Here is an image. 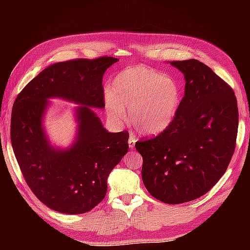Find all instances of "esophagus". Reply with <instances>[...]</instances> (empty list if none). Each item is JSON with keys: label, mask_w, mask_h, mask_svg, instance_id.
<instances>
[{"label": "esophagus", "mask_w": 250, "mask_h": 250, "mask_svg": "<svg viewBox=\"0 0 250 250\" xmlns=\"http://www.w3.org/2000/svg\"><path fill=\"white\" fill-rule=\"evenodd\" d=\"M128 143H129L130 149H132V147H134V145H135V139L133 137H130Z\"/></svg>", "instance_id": "obj_1"}]
</instances>
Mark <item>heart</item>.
Masks as SVG:
<instances>
[{
	"label": "heart",
	"mask_w": 250,
	"mask_h": 250,
	"mask_svg": "<svg viewBox=\"0 0 250 250\" xmlns=\"http://www.w3.org/2000/svg\"><path fill=\"white\" fill-rule=\"evenodd\" d=\"M182 101V88L172 76L145 66L122 70L105 96V109L116 122H125L130 110L134 129L143 135H156L174 121Z\"/></svg>",
	"instance_id": "b5f03b06"
}]
</instances>
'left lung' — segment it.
Masks as SVG:
<instances>
[{
    "instance_id": "1",
    "label": "left lung",
    "mask_w": 250,
    "mask_h": 250,
    "mask_svg": "<svg viewBox=\"0 0 250 250\" xmlns=\"http://www.w3.org/2000/svg\"><path fill=\"white\" fill-rule=\"evenodd\" d=\"M170 64L183 73L184 97L164 132L135 143L142 155V181L167 204L194 201L225 173L236 146L238 108L234 90L196 59Z\"/></svg>"
}]
</instances>
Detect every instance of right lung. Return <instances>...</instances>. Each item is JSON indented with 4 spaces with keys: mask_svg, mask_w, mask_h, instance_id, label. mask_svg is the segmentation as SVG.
<instances>
[{
    "mask_svg": "<svg viewBox=\"0 0 250 250\" xmlns=\"http://www.w3.org/2000/svg\"><path fill=\"white\" fill-rule=\"evenodd\" d=\"M119 59H74L48 66L32 79L14 101L11 142L29 188L46 206L62 214L91 210L107 193L110 172L128 152V131L111 133L92 108H104L103 77ZM50 98L76 108L78 137L68 149L50 146L42 126Z\"/></svg>",
    "mask_w": 250,
    "mask_h": 250,
    "instance_id": "right-lung-1",
    "label": "right lung"
}]
</instances>
